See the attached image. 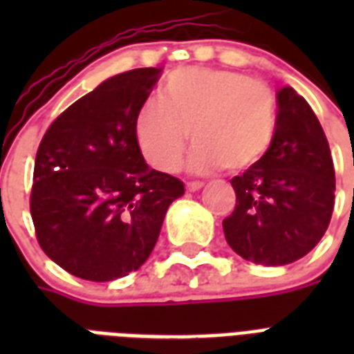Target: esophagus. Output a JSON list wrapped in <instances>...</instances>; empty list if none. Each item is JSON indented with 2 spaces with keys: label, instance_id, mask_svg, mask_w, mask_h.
I'll use <instances>...</instances> for the list:
<instances>
[{
  "label": "esophagus",
  "instance_id": "1",
  "mask_svg": "<svg viewBox=\"0 0 354 354\" xmlns=\"http://www.w3.org/2000/svg\"><path fill=\"white\" fill-rule=\"evenodd\" d=\"M185 187H187V191H198V189L204 187V182H200V180H194V182L185 183Z\"/></svg>",
  "mask_w": 354,
  "mask_h": 354
}]
</instances>
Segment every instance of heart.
I'll list each match as a JSON object with an SVG mask.
<instances>
[{
  "mask_svg": "<svg viewBox=\"0 0 354 354\" xmlns=\"http://www.w3.org/2000/svg\"><path fill=\"white\" fill-rule=\"evenodd\" d=\"M275 97L268 84L235 71L178 69L165 95H150L136 115V138L150 165L174 172L191 130L189 165L196 172L242 171L268 150L275 132Z\"/></svg>",
  "mask_w": 354,
  "mask_h": 354,
  "instance_id": "1",
  "label": "heart"
}]
</instances>
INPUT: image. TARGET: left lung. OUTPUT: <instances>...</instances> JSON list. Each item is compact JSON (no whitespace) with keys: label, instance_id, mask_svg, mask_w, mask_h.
<instances>
[{"label":"left lung","instance_id":"left-lung-1","mask_svg":"<svg viewBox=\"0 0 354 354\" xmlns=\"http://www.w3.org/2000/svg\"><path fill=\"white\" fill-rule=\"evenodd\" d=\"M236 204L222 227L242 259L283 266L307 255L335 209V165L325 132L308 102L286 86L268 150L232 178Z\"/></svg>","mask_w":354,"mask_h":354}]
</instances>
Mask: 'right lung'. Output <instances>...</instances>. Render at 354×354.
<instances>
[{
	"label": "right lung",
	"mask_w": 354,
	"mask_h": 354,
	"mask_svg": "<svg viewBox=\"0 0 354 354\" xmlns=\"http://www.w3.org/2000/svg\"><path fill=\"white\" fill-rule=\"evenodd\" d=\"M161 68L104 80L64 110L40 141L30 216L38 244L58 266L88 281H112L154 250L178 178L145 163L136 138L139 106Z\"/></svg>",
	"instance_id": "1"
}]
</instances>
